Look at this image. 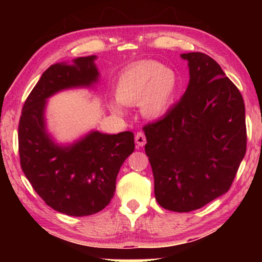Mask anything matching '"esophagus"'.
<instances>
[{
  "instance_id": "34e87169",
  "label": "esophagus",
  "mask_w": 262,
  "mask_h": 262,
  "mask_svg": "<svg viewBox=\"0 0 262 262\" xmlns=\"http://www.w3.org/2000/svg\"><path fill=\"white\" fill-rule=\"evenodd\" d=\"M135 141H136V144L139 148V146H144L145 143H146V138H145V135L143 134V132H137L135 136Z\"/></svg>"
}]
</instances>
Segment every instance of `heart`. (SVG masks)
Instances as JSON below:
<instances>
[{
    "label": "heart",
    "mask_w": 262,
    "mask_h": 262,
    "mask_svg": "<svg viewBox=\"0 0 262 262\" xmlns=\"http://www.w3.org/2000/svg\"><path fill=\"white\" fill-rule=\"evenodd\" d=\"M178 91L179 80L174 70L155 60H144L120 74L116 95L123 105H139L143 116L156 118L169 108ZM111 108L120 112L118 103H112Z\"/></svg>",
    "instance_id": "obj_1"
}]
</instances>
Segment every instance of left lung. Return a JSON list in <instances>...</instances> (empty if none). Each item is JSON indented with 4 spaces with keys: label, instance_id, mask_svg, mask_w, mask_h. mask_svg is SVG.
Instances as JSON below:
<instances>
[{
    "label": "left lung",
    "instance_id": "obj_1",
    "mask_svg": "<svg viewBox=\"0 0 262 262\" xmlns=\"http://www.w3.org/2000/svg\"><path fill=\"white\" fill-rule=\"evenodd\" d=\"M189 82L162 119L143 127L163 209L189 212L227 193L246 154V110L237 87L216 60L182 53Z\"/></svg>",
    "mask_w": 262,
    "mask_h": 262
}]
</instances>
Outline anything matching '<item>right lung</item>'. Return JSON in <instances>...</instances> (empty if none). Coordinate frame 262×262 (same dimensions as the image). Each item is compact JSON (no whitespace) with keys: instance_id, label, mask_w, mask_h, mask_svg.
Listing matches in <instances>:
<instances>
[{"instance_id":"add662e5","label":"right lung","mask_w":262,"mask_h":262,"mask_svg":"<svg viewBox=\"0 0 262 262\" xmlns=\"http://www.w3.org/2000/svg\"><path fill=\"white\" fill-rule=\"evenodd\" d=\"M95 59L78 57L73 64L50 67L25 101L19 123L25 175L50 207L68 216H89L105 209L114 195L121 164L135 150L130 131H91L70 144H58L49 134L48 99L66 89L93 87L100 77Z\"/></svg>"}]
</instances>
